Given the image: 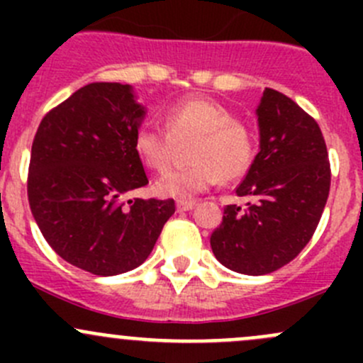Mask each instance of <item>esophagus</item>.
<instances>
[{"instance_id":"obj_1","label":"esophagus","mask_w":363,"mask_h":363,"mask_svg":"<svg viewBox=\"0 0 363 363\" xmlns=\"http://www.w3.org/2000/svg\"><path fill=\"white\" fill-rule=\"evenodd\" d=\"M195 205H196V200H177V211L179 212L191 211Z\"/></svg>"}]
</instances>
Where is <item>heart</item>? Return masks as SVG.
Instances as JSON below:
<instances>
[{
  "mask_svg": "<svg viewBox=\"0 0 363 363\" xmlns=\"http://www.w3.org/2000/svg\"><path fill=\"white\" fill-rule=\"evenodd\" d=\"M167 131L142 124L135 133L133 149L149 170L168 167L172 138H191V164L164 172L155 189L167 199H191L214 186L219 179L240 177L250 168L252 138L246 124L233 119L225 105L208 98H186L164 112Z\"/></svg>",
  "mask_w": 363,
  "mask_h": 363,
  "instance_id": "1",
  "label": "heart"
}]
</instances>
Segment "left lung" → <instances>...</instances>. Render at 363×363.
<instances>
[{"instance_id":"obj_1","label":"left lung","mask_w":363,"mask_h":363,"mask_svg":"<svg viewBox=\"0 0 363 363\" xmlns=\"http://www.w3.org/2000/svg\"><path fill=\"white\" fill-rule=\"evenodd\" d=\"M259 152L237 188L246 208L226 205L211 247L226 269L263 276L306 247L330 191L327 145L316 121L267 87L258 108Z\"/></svg>"}]
</instances>
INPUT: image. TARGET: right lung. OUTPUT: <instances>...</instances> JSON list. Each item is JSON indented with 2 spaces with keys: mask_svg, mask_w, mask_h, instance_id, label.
<instances>
[{
  "mask_svg": "<svg viewBox=\"0 0 363 363\" xmlns=\"http://www.w3.org/2000/svg\"><path fill=\"white\" fill-rule=\"evenodd\" d=\"M144 117L133 87L93 82L45 113L33 140V218L65 262L96 276L142 265L175 212L172 199L124 200L149 182L133 149Z\"/></svg>",
  "mask_w": 363,
  "mask_h": 363,
  "instance_id": "1",
  "label": "right lung"
}]
</instances>
